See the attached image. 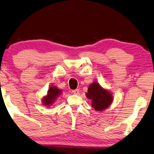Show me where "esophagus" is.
Segmentation results:
<instances>
[{"instance_id":"1","label":"esophagus","mask_w":154,"mask_h":154,"mask_svg":"<svg viewBox=\"0 0 154 154\" xmlns=\"http://www.w3.org/2000/svg\"><path fill=\"white\" fill-rule=\"evenodd\" d=\"M72 93L75 94H79V90L75 89V90H72Z\"/></svg>"}]
</instances>
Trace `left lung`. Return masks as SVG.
Instances as JSON below:
<instances>
[{
    "label": "left lung",
    "instance_id": "obj_1",
    "mask_svg": "<svg viewBox=\"0 0 154 154\" xmlns=\"http://www.w3.org/2000/svg\"><path fill=\"white\" fill-rule=\"evenodd\" d=\"M85 95L91 100V106L97 111L108 109L113 101L112 92L102 87L97 82L90 84Z\"/></svg>",
    "mask_w": 154,
    "mask_h": 154
}]
</instances>
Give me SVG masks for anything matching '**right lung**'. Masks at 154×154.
<instances>
[{
	"mask_svg": "<svg viewBox=\"0 0 154 154\" xmlns=\"http://www.w3.org/2000/svg\"><path fill=\"white\" fill-rule=\"evenodd\" d=\"M62 90L58 88L55 85H52L51 87H50L47 94L42 98V104L47 107L52 106L59 97L62 95Z\"/></svg>",
	"mask_w": 154,
	"mask_h": 154,
	"instance_id": "add662e5",
	"label": "right lung"
}]
</instances>
